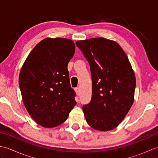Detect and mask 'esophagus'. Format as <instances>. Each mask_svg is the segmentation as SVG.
<instances>
[{
	"label": "esophagus",
	"mask_w": 158,
	"mask_h": 158,
	"mask_svg": "<svg viewBox=\"0 0 158 158\" xmlns=\"http://www.w3.org/2000/svg\"><path fill=\"white\" fill-rule=\"evenodd\" d=\"M75 91L76 92V94L77 95H79L80 94V90H79V88H75Z\"/></svg>",
	"instance_id": "1"
}]
</instances>
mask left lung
Wrapping results in <instances>:
<instances>
[{"mask_svg":"<svg viewBox=\"0 0 158 158\" xmlns=\"http://www.w3.org/2000/svg\"><path fill=\"white\" fill-rule=\"evenodd\" d=\"M90 66L92 95L82 109L93 128L111 130L122 122L134 102L136 77L128 58L115 41L92 38L76 42Z\"/></svg>","mask_w":158,"mask_h":158,"instance_id":"left-lung-1","label":"left lung"}]
</instances>
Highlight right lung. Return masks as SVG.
<instances>
[{"instance_id":"obj_1","label":"right lung","mask_w":158,"mask_h":158,"mask_svg":"<svg viewBox=\"0 0 158 158\" xmlns=\"http://www.w3.org/2000/svg\"><path fill=\"white\" fill-rule=\"evenodd\" d=\"M75 50L72 40L46 38L29 53L20 70L19 85L23 104L41 126L62 124L77 105L67 69Z\"/></svg>"}]
</instances>
